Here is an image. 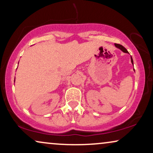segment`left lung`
<instances>
[{
	"label": "left lung",
	"mask_w": 153,
	"mask_h": 153,
	"mask_svg": "<svg viewBox=\"0 0 153 153\" xmlns=\"http://www.w3.org/2000/svg\"><path fill=\"white\" fill-rule=\"evenodd\" d=\"M115 46H116L117 48H118V49H120L121 51H123V52H124V53H129V52L127 51V50L125 49V48L123 47V46L119 45V44H115ZM131 63L133 64V59H132V57H131Z\"/></svg>",
	"instance_id": "obj_1"
}]
</instances>
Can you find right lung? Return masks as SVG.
Returning a JSON list of instances; mask_svg holds the SVG:
<instances>
[{"label": "right lung", "instance_id": "add662e5", "mask_svg": "<svg viewBox=\"0 0 153 153\" xmlns=\"http://www.w3.org/2000/svg\"><path fill=\"white\" fill-rule=\"evenodd\" d=\"M14 81H15V79H14Z\"/></svg>", "mask_w": 153, "mask_h": 153}]
</instances>
